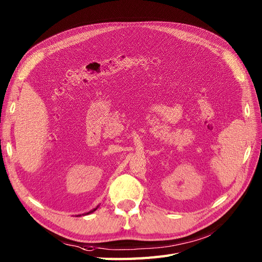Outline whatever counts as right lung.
Here are the masks:
<instances>
[{"label":"right lung","mask_w":262,"mask_h":262,"mask_svg":"<svg viewBox=\"0 0 262 262\" xmlns=\"http://www.w3.org/2000/svg\"><path fill=\"white\" fill-rule=\"evenodd\" d=\"M98 207H99V206H98ZM98 207H97L96 209H94V210H91V211H89V212H87V213H85V214H89V213H92V212H94V211H96V210L98 209ZM82 215H83V214H82ZM77 216H78V215H77ZM79 216H80V215H79Z\"/></svg>","instance_id":"obj_1"}]
</instances>
